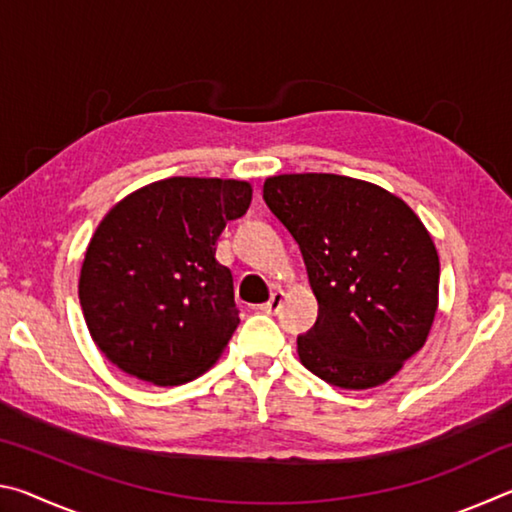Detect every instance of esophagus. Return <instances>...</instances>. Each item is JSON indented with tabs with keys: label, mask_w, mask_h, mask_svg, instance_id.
I'll return each mask as SVG.
<instances>
[{
	"label": "esophagus",
	"mask_w": 512,
	"mask_h": 512,
	"mask_svg": "<svg viewBox=\"0 0 512 512\" xmlns=\"http://www.w3.org/2000/svg\"><path fill=\"white\" fill-rule=\"evenodd\" d=\"M282 302H284V291H273L271 293V298H268V302H264L262 309L264 314H277V311H280V307H282Z\"/></svg>",
	"instance_id": "34e87169"
}]
</instances>
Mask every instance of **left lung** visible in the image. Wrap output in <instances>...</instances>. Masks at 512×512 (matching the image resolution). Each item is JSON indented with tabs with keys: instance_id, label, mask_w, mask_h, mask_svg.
<instances>
[{
	"instance_id": "obj_1",
	"label": "left lung",
	"mask_w": 512,
	"mask_h": 512,
	"mask_svg": "<svg viewBox=\"0 0 512 512\" xmlns=\"http://www.w3.org/2000/svg\"><path fill=\"white\" fill-rule=\"evenodd\" d=\"M264 201L291 232L318 300L298 336L302 366L327 384H386L427 341L438 309L433 239L400 196L336 173H282Z\"/></svg>"
}]
</instances>
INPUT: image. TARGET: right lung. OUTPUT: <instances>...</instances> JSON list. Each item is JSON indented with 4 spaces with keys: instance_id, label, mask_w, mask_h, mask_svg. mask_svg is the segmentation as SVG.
<instances>
[{
    "instance_id": "1",
    "label": "right lung",
    "mask_w": 512,
    "mask_h": 512,
    "mask_svg": "<svg viewBox=\"0 0 512 512\" xmlns=\"http://www.w3.org/2000/svg\"><path fill=\"white\" fill-rule=\"evenodd\" d=\"M246 180H158L112 207L85 250L79 300L92 341L126 375L178 386L214 366L239 325L235 284L216 262Z\"/></svg>"
}]
</instances>
